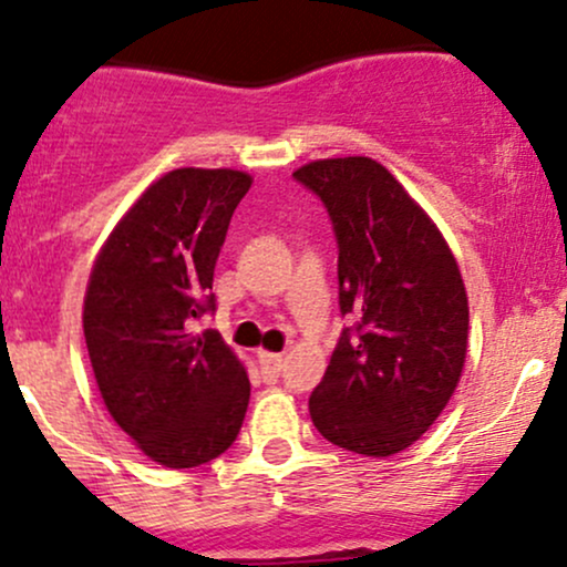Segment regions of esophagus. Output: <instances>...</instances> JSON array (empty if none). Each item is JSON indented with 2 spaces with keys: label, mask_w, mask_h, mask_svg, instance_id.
<instances>
[{
  "label": "esophagus",
  "mask_w": 567,
  "mask_h": 567,
  "mask_svg": "<svg viewBox=\"0 0 567 567\" xmlns=\"http://www.w3.org/2000/svg\"><path fill=\"white\" fill-rule=\"evenodd\" d=\"M258 365H260V371H264V377L271 382V379L279 377V369H282V354L258 352Z\"/></svg>",
  "instance_id": "obj_1"
}]
</instances>
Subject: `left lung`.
<instances>
[{"mask_svg":"<svg viewBox=\"0 0 567 567\" xmlns=\"http://www.w3.org/2000/svg\"><path fill=\"white\" fill-rule=\"evenodd\" d=\"M326 207L339 245V336L309 398L315 427L341 450L390 457L444 412L468 350V296L425 209L365 155L293 172Z\"/></svg>","mask_w":567,"mask_h":567,"instance_id":"obj_1","label":"left lung"}]
</instances>
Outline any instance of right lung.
Here are the masks:
<instances>
[{"label":"right lung","mask_w":567,"mask_h":567,"mask_svg":"<svg viewBox=\"0 0 567 567\" xmlns=\"http://www.w3.org/2000/svg\"><path fill=\"white\" fill-rule=\"evenodd\" d=\"M252 177L174 169L104 241L85 290L83 331L112 420L166 468H196L236 441L250 403L245 365L217 331L213 277L236 204Z\"/></svg>","instance_id":"1"}]
</instances>
